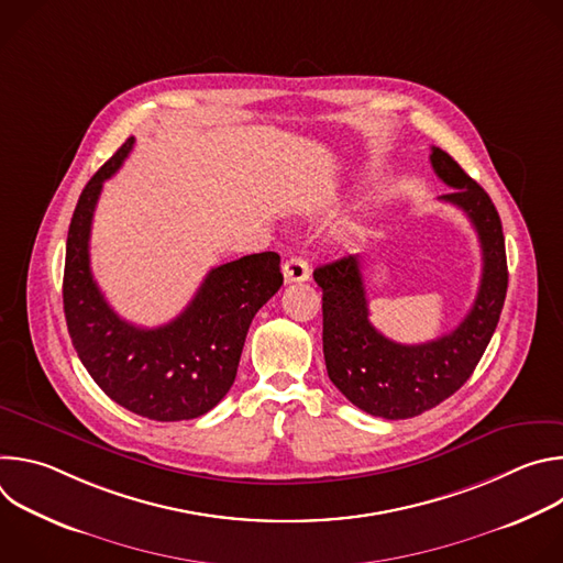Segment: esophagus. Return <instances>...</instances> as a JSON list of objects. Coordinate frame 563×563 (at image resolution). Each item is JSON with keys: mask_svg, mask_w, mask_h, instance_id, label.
<instances>
[{"mask_svg": "<svg viewBox=\"0 0 563 563\" xmlns=\"http://www.w3.org/2000/svg\"><path fill=\"white\" fill-rule=\"evenodd\" d=\"M283 276H285V283H305L309 280V263L302 256H291L283 265Z\"/></svg>", "mask_w": 563, "mask_h": 563, "instance_id": "esophagus-1", "label": "esophagus"}]
</instances>
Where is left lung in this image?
<instances>
[{
	"label": "left lung",
	"mask_w": 563,
	"mask_h": 563,
	"mask_svg": "<svg viewBox=\"0 0 563 563\" xmlns=\"http://www.w3.org/2000/svg\"><path fill=\"white\" fill-rule=\"evenodd\" d=\"M430 163L452 187L439 200L470 218L484 254L474 305L459 328L421 345L394 343L369 323L358 256L332 261L313 272V280L323 289V354L330 380L356 408L387 421L437 408L470 378L497 330L508 291L506 240L490 196L443 148L432 146Z\"/></svg>",
	"instance_id": "1"
}]
</instances>
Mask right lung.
<instances>
[{"instance_id": "right-lung-1", "label": "right lung", "mask_w": 563, "mask_h": 563, "mask_svg": "<svg viewBox=\"0 0 563 563\" xmlns=\"http://www.w3.org/2000/svg\"><path fill=\"white\" fill-rule=\"evenodd\" d=\"M129 137L87 183L70 218L64 316L73 347L118 406L151 421H187L216 408L235 380L256 311L280 289V256L263 252L213 267L172 323L137 328L120 318L91 274L89 240L102 185L133 148Z\"/></svg>"}]
</instances>
